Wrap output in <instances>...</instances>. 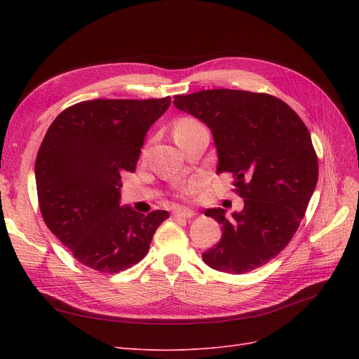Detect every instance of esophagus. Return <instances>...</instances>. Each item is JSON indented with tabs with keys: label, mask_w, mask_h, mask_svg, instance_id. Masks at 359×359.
Returning a JSON list of instances; mask_svg holds the SVG:
<instances>
[{
	"label": "esophagus",
	"mask_w": 359,
	"mask_h": 359,
	"mask_svg": "<svg viewBox=\"0 0 359 359\" xmlns=\"http://www.w3.org/2000/svg\"><path fill=\"white\" fill-rule=\"evenodd\" d=\"M196 215V212L191 211V210H175L172 212V217L173 219H191V217Z\"/></svg>",
	"instance_id": "esophagus-1"
}]
</instances>
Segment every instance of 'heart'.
<instances>
[{
    "label": "heart",
    "mask_w": 359,
    "mask_h": 359,
    "mask_svg": "<svg viewBox=\"0 0 359 359\" xmlns=\"http://www.w3.org/2000/svg\"><path fill=\"white\" fill-rule=\"evenodd\" d=\"M199 126H202V124H201L199 121H196V119H194V118H182V119H180V121L177 123L175 130H173V135L178 136V135H181V133L190 132V130L196 128V127H199ZM196 189H198V182H190L189 186H186V187L182 189V193H184V194L193 193Z\"/></svg>",
    "instance_id": "1"
}]
</instances>
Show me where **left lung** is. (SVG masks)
Returning a JSON list of instances; mask_svg holds the SVG:
<instances>
[{
    "label": "left lung",
    "mask_w": 359,
    "mask_h": 359,
    "mask_svg": "<svg viewBox=\"0 0 359 359\" xmlns=\"http://www.w3.org/2000/svg\"><path fill=\"white\" fill-rule=\"evenodd\" d=\"M180 111L210 127L219 156L217 173L231 172L244 199L240 212L210 208L222 238L202 255L222 273L244 274L283 250L316 189L319 166L309 128L274 95L240 90H203L173 100Z\"/></svg>",
    "instance_id": "1"
}]
</instances>
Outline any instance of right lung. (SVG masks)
Instances as JSON below:
<instances>
[{
    "label": "right lung",
    "mask_w": 359,
    "mask_h": 359,
    "mask_svg": "<svg viewBox=\"0 0 359 359\" xmlns=\"http://www.w3.org/2000/svg\"><path fill=\"white\" fill-rule=\"evenodd\" d=\"M170 97L95 99L62 111L36 158L39 206L50 232L76 260L115 274L142 260L168 211L119 206L121 175L135 172L145 135Z\"/></svg>",
    "instance_id": "right-lung-1"
}]
</instances>
